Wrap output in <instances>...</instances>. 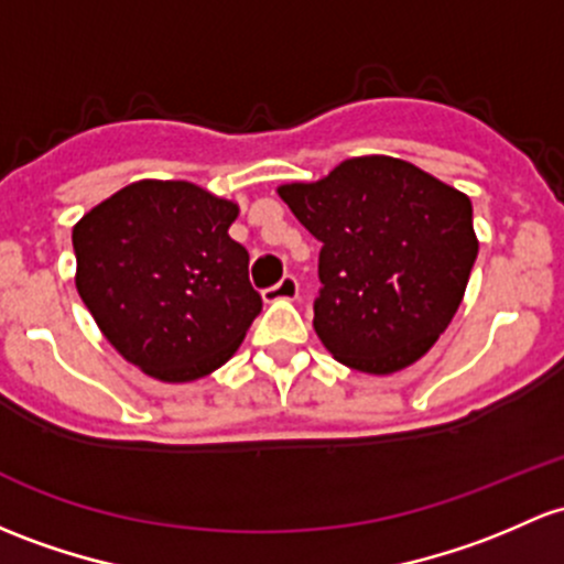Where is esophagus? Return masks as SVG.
<instances>
[{
    "mask_svg": "<svg viewBox=\"0 0 564 564\" xmlns=\"http://www.w3.org/2000/svg\"><path fill=\"white\" fill-rule=\"evenodd\" d=\"M300 286L294 275H283L275 286L264 289V302H281V300H297Z\"/></svg>",
    "mask_w": 564,
    "mask_h": 564,
    "instance_id": "34e87169",
    "label": "esophagus"
}]
</instances>
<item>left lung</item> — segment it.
I'll list each match as a JSON object with an SVG mask.
<instances>
[{"label": "left lung", "mask_w": 564, "mask_h": 564, "mask_svg": "<svg viewBox=\"0 0 564 564\" xmlns=\"http://www.w3.org/2000/svg\"><path fill=\"white\" fill-rule=\"evenodd\" d=\"M316 240V329L359 372L419 361L452 324L478 257L470 197L411 162L354 156L313 183L278 186Z\"/></svg>", "instance_id": "8db88e82"}]
</instances>
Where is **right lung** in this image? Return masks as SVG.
Here are the masks:
<instances>
[{
    "instance_id": "1",
    "label": "right lung",
    "mask_w": 564,
    "mask_h": 564,
    "mask_svg": "<svg viewBox=\"0 0 564 564\" xmlns=\"http://www.w3.org/2000/svg\"><path fill=\"white\" fill-rule=\"evenodd\" d=\"M240 207L188 181L118 188L73 227L75 286L99 332L145 376L188 383L235 357L262 297L229 237Z\"/></svg>"
}]
</instances>
